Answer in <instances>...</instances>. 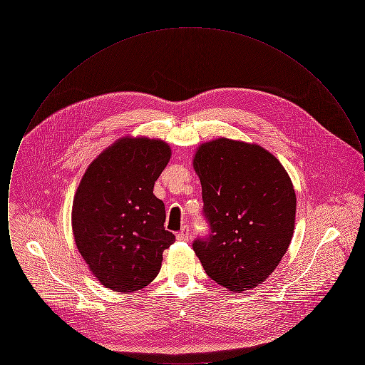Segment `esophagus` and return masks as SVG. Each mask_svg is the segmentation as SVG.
Returning a JSON list of instances; mask_svg holds the SVG:
<instances>
[{
    "mask_svg": "<svg viewBox=\"0 0 365 365\" xmlns=\"http://www.w3.org/2000/svg\"><path fill=\"white\" fill-rule=\"evenodd\" d=\"M189 238H190V228L187 226L183 227L182 231H179L176 234V240L178 241H189Z\"/></svg>",
    "mask_w": 365,
    "mask_h": 365,
    "instance_id": "1",
    "label": "esophagus"
}]
</instances>
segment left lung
I'll return each mask as SVG.
<instances>
[{"instance_id":"obj_1","label":"left lung","mask_w":365,"mask_h":365,"mask_svg":"<svg viewBox=\"0 0 365 365\" xmlns=\"http://www.w3.org/2000/svg\"><path fill=\"white\" fill-rule=\"evenodd\" d=\"M192 167L210 227L192 249L217 284L235 293L252 290L275 271L293 238L290 176L264 148L228 138L200 145Z\"/></svg>"}]
</instances>
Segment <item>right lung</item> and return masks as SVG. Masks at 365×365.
Listing matches in <instances>:
<instances>
[{"instance_id":"obj_1","label":"right lung","mask_w":365,"mask_h":365,"mask_svg":"<svg viewBox=\"0 0 365 365\" xmlns=\"http://www.w3.org/2000/svg\"><path fill=\"white\" fill-rule=\"evenodd\" d=\"M171 158L161 139H118L88 165L72 205L76 247L93 275L113 292L148 286L175 242L164 228L155 182Z\"/></svg>"}]
</instances>
